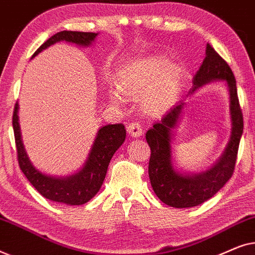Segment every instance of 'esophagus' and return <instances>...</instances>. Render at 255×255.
<instances>
[{"mask_svg": "<svg viewBox=\"0 0 255 255\" xmlns=\"http://www.w3.org/2000/svg\"><path fill=\"white\" fill-rule=\"evenodd\" d=\"M128 132L131 137L138 138L142 134V128L141 125L138 123H130L128 125Z\"/></svg>", "mask_w": 255, "mask_h": 255, "instance_id": "1", "label": "esophagus"}]
</instances>
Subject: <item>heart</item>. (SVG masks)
Returning a JSON list of instances; mask_svg holds the SVG:
<instances>
[{
  "label": "heart",
  "mask_w": 255,
  "mask_h": 255,
  "mask_svg": "<svg viewBox=\"0 0 255 255\" xmlns=\"http://www.w3.org/2000/svg\"><path fill=\"white\" fill-rule=\"evenodd\" d=\"M117 88L110 92L114 103H123L121 91L132 96L145 94L142 108L156 114L175 102L181 88V72L163 55L134 59L123 66L117 74Z\"/></svg>",
  "instance_id": "heart-1"
}]
</instances>
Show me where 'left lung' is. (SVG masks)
Here are the masks:
<instances>
[{
  "label": "left lung",
  "instance_id": "obj_1",
  "mask_svg": "<svg viewBox=\"0 0 255 255\" xmlns=\"http://www.w3.org/2000/svg\"><path fill=\"white\" fill-rule=\"evenodd\" d=\"M215 81H224L230 99L231 135L223 154L210 168L191 173L177 169L174 165L172 142L173 132L179 125L186 102L180 101L146 132V140L151 147L148 175L156 196L173 208L196 207L208 201L231 179L243 134V114L237 95L235 75L224 59L207 44L205 58L194 76V87L189 94Z\"/></svg>",
  "mask_w": 255,
  "mask_h": 255
}]
</instances>
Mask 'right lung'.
Instances as JSON below:
<instances>
[{"label": "right lung", "mask_w": 255, "mask_h": 255, "mask_svg": "<svg viewBox=\"0 0 255 255\" xmlns=\"http://www.w3.org/2000/svg\"><path fill=\"white\" fill-rule=\"evenodd\" d=\"M99 33L60 31L45 41L34 52L32 58L58 41H66L79 46H92ZM18 102L16 103L12 116V128L15 133L17 156L20 169L36 188L38 193L47 200L67 205H82L92 200L102 187L106 179L108 166L115 152L121 147L127 137L123 124H108L100 128L95 140L88 153L85 163L75 173L66 176L50 175L43 173L31 161L24 147L18 118Z\"/></svg>", "instance_id": "1"}]
</instances>
